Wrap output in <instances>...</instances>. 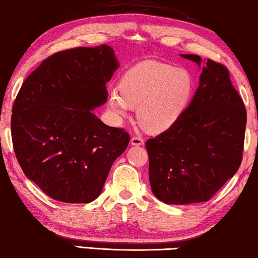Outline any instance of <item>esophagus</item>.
Instances as JSON below:
<instances>
[{"label": "esophagus", "instance_id": "esophagus-1", "mask_svg": "<svg viewBox=\"0 0 258 258\" xmlns=\"http://www.w3.org/2000/svg\"><path fill=\"white\" fill-rule=\"evenodd\" d=\"M130 143L133 144V146H142V144L144 143V140L143 137L141 136H133L132 140H130Z\"/></svg>", "mask_w": 258, "mask_h": 258}]
</instances>
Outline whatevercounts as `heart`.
<instances>
[{
    "label": "heart",
    "instance_id": "heart-1",
    "mask_svg": "<svg viewBox=\"0 0 258 258\" xmlns=\"http://www.w3.org/2000/svg\"><path fill=\"white\" fill-rule=\"evenodd\" d=\"M117 90L109 91V105L125 116L137 105V117L150 132H163L174 125L185 111L194 93L188 70L167 63L147 61L126 70Z\"/></svg>",
    "mask_w": 258,
    "mask_h": 258
}]
</instances>
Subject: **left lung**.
<instances>
[{
	"label": "left lung",
	"instance_id": "left-lung-1",
	"mask_svg": "<svg viewBox=\"0 0 258 258\" xmlns=\"http://www.w3.org/2000/svg\"><path fill=\"white\" fill-rule=\"evenodd\" d=\"M201 64L199 55H182ZM245 105L222 63L208 58L178 121L146 142L154 195L168 204L207 202L242 162Z\"/></svg>",
	"mask_w": 258,
	"mask_h": 258
}]
</instances>
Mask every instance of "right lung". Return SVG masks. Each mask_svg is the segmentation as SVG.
<instances>
[{
  "mask_svg": "<svg viewBox=\"0 0 258 258\" xmlns=\"http://www.w3.org/2000/svg\"><path fill=\"white\" fill-rule=\"evenodd\" d=\"M118 68L102 44L55 52L27 77L13 105L12 140L24 175L45 195L89 203L100 195L130 135L104 124L93 109L107 101Z\"/></svg>",
  "mask_w": 258,
  "mask_h": 258,
  "instance_id": "obj_1",
  "label": "right lung"
}]
</instances>
